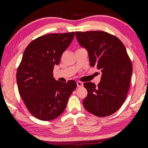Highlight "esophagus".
<instances>
[{"label":"esophagus","mask_w":148,"mask_h":148,"mask_svg":"<svg viewBox=\"0 0 148 148\" xmlns=\"http://www.w3.org/2000/svg\"><path fill=\"white\" fill-rule=\"evenodd\" d=\"M76 84H77L78 88H81L84 86V84H83L82 82H81V81H77V82H76Z\"/></svg>","instance_id":"1"}]
</instances>
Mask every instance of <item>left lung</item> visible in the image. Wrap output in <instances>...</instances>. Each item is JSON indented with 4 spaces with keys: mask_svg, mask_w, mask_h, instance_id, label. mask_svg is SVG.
Returning a JSON list of instances; mask_svg holds the SVG:
<instances>
[{
    "mask_svg": "<svg viewBox=\"0 0 148 148\" xmlns=\"http://www.w3.org/2000/svg\"><path fill=\"white\" fill-rule=\"evenodd\" d=\"M81 47L87 49L90 64L101 72L97 86L84 83L88 95L83 101L86 111L98 117L116 112L126 99L130 89L132 64L123 42L103 31L75 32Z\"/></svg>",
    "mask_w": 148,
    "mask_h": 148,
    "instance_id": "obj_1",
    "label": "left lung"
}]
</instances>
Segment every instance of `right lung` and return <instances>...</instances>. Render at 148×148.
Listing matches in <instances>:
<instances>
[{
	"mask_svg": "<svg viewBox=\"0 0 148 148\" xmlns=\"http://www.w3.org/2000/svg\"><path fill=\"white\" fill-rule=\"evenodd\" d=\"M74 32L52 33L37 37L23 53L16 72L18 92L34 117L44 121L63 113L76 83L56 81L53 76L64 51L72 42Z\"/></svg>",
	"mask_w": 148,
	"mask_h": 148,
	"instance_id": "right-lung-1",
	"label": "right lung"
}]
</instances>
